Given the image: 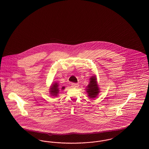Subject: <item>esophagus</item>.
Masks as SVG:
<instances>
[{
	"instance_id": "1",
	"label": "esophagus",
	"mask_w": 149,
	"mask_h": 149,
	"mask_svg": "<svg viewBox=\"0 0 149 149\" xmlns=\"http://www.w3.org/2000/svg\"><path fill=\"white\" fill-rule=\"evenodd\" d=\"M78 86H79V84H76V83H72V84H71V87H72V88H78Z\"/></svg>"
}]
</instances>
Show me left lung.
<instances>
[{"mask_svg": "<svg viewBox=\"0 0 149 149\" xmlns=\"http://www.w3.org/2000/svg\"><path fill=\"white\" fill-rule=\"evenodd\" d=\"M96 80L97 78L95 75L92 77L90 78L89 84L86 86V91L88 94V96L91 99L95 98L100 92L99 87Z\"/></svg>", "mask_w": 149, "mask_h": 149, "instance_id": "left-lung-1", "label": "left lung"}]
</instances>
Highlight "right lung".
Segmentation results:
<instances>
[{
    "label": "right lung",
    "instance_id": "1",
    "mask_svg": "<svg viewBox=\"0 0 149 149\" xmlns=\"http://www.w3.org/2000/svg\"><path fill=\"white\" fill-rule=\"evenodd\" d=\"M62 89H65V87H62ZM50 94H51V96L54 97H56L59 92V88H58V85L57 83H55L53 84L51 86L50 89Z\"/></svg>",
    "mask_w": 149,
    "mask_h": 149
}]
</instances>
